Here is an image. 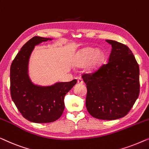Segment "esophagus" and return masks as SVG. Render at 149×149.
Masks as SVG:
<instances>
[{"label": "esophagus", "instance_id": "1", "mask_svg": "<svg viewBox=\"0 0 149 149\" xmlns=\"http://www.w3.org/2000/svg\"><path fill=\"white\" fill-rule=\"evenodd\" d=\"M77 83L79 84H82L84 83V81L81 78H79L78 79H77Z\"/></svg>", "mask_w": 149, "mask_h": 149}]
</instances>
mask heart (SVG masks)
I'll use <instances>...</instances> for the list:
<instances>
[{
    "label": "heart",
    "mask_w": 149,
    "mask_h": 149,
    "mask_svg": "<svg viewBox=\"0 0 149 149\" xmlns=\"http://www.w3.org/2000/svg\"><path fill=\"white\" fill-rule=\"evenodd\" d=\"M103 58V53L100 50L87 47L80 52L77 57L76 65L78 67H84L87 65L88 70L93 71L100 65Z\"/></svg>",
    "instance_id": "heart-1"
}]
</instances>
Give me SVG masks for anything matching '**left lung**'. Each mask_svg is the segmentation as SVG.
I'll return each mask as SVG.
<instances>
[{
    "instance_id": "left-lung-1",
    "label": "left lung",
    "mask_w": 149,
    "mask_h": 149,
    "mask_svg": "<svg viewBox=\"0 0 149 149\" xmlns=\"http://www.w3.org/2000/svg\"><path fill=\"white\" fill-rule=\"evenodd\" d=\"M112 47L108 62L84 74L86 107L95 118L114 120L126 116L139 96V66L126 45L107 40Z\"/></svg>"
}]
</instances>
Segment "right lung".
<instances>
[{"label": "right lung", "mask_w": 149, "mask_h": 149, "mask_svg": "<svg viewBox=\"0 0 149 149\" xmlns=\"http://www.w3.org/2000/svg\"><path fill=\"white\" fill-rule=\"evenodd\" d=\"M51 40L34 36L21 49L13 61L10 69V90L13 101L23 117L33 123L53 122L62 116L64 97L77 83L57 82L49 86L35 85L28 75L30 56L36 45Z\"/></svg>", "instance_id": "add662e5"}]
</instances>
